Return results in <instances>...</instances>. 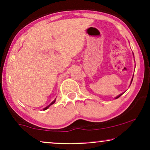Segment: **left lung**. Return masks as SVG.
I'll list each match as a JSON object with an SVG mask.
<instances>
[{
	"label": "left lung",
	"instance_id": "8db88e82",
	"mask_svg": "<svg viewBox=\"0 0 150 150\" xmlns=\"http://www.w3.org/2000/svg\"><path fill=\"white\" fill-rule=\"evenodd\" d=\"M132 80H133V77H132V80H131V83H132ZM123 93H121V94H120V95H119V96H117V97H115V99H117V98H120V96H122Z\"/></svg>",
	"mask_w": 150,
	"mask_h": 150
}]
</instances>
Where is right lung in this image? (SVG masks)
Instances as JSON below:
<instances>
[{
	"instance_id": "right-lung-1",
	"label": "right lung",
	"mask_w": 150,
	"mask_h": 150,
	"mask_svg": "<svg viewBox=\"0 0 150 150\" xmlns=\"http://www.w3.org/2000/svg\"><path fill=\"white\" fill-rule=\"evenodd\" d=\"M55 101H56V99H55V100H54V101H52V102H51V103H50V104H49V105H48V106H46V108H44V109H43V110H45L48 109V108L49 107H50V106L51 105H52V104H54V102H55Z\"/></svg>"
}]
</instances>
